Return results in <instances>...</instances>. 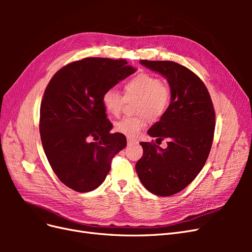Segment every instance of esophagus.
Wrapping results in <instances>:
<instances>
[{"mask_svg": "<svg viewBox=\"0 0 252 252\" xmlns=\"http://www.w3.org/2000/svg\"><path fill=\"white\" fill-rule=\"evenodd\" d=\"M136 143H138V140H136V139L130 138V136H128V138H127V144L128 145H133V144H136Z\"/></svg>", "mask_w": 252, "mask_h": 252, "instance_id": "esophagus-1", "label": "esophagus"}]
</instances>
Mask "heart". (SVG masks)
Returning <instances> with one entry per match:
<instances>
[{
	"mask_svg": "<svg viewBox=\"0 0 252 252\" xmlns=\"http://www.w3.org/2000/svg\"><path fill=\"white\" fill-rule=\"evenodd\" d=\"M138 98L134 118H124L114 124V129L127 136L138 135L147 126L148 119L152 122L164 117L171 103V89L167 83L156 75L141 73L124 84V96L116 89L110 88L102 95L105 110L118 117L123 110L125 101Z\"/></svg>",
	"mask_w": 252,
	"mask_h": 252,
	"instance_id": "obj_1",
	"label": "heart"
}]
</instances>
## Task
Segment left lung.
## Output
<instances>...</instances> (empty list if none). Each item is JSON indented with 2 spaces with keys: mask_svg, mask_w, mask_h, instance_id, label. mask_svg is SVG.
<instances>
[{
  "mask_svg": "<svg viewBox=\"0 0 252 252\" xmlns=\"http://www.w3.org/2000/svg\"><path fill=\"white\" fill-rule=\"evenodd\" d=\"M141 64L167 79L171 103L164 117L148 130L157 143L166 139L167 148L154 141L141 142L143 157L135 170L148 191L168 196L186 188L207 161L216 112L205 84L187 67L171 61L141 60Z\"/></svg>",
  "mask_w": 252,
  "mask_h": 252,
  "instance_id": "obj_1",
  "label": "left lung"
}]
</instances>
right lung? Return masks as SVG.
<instances>
[{"instance_id":"right-lung-1","label":"right lung","mask_w":252,"mask_h":252,"mask_svg":"<svg viewBox=\"0 0 252 252\" xmlns=\"http://www.w3.org/2000/svg\"><path fill=\"white\" fill-rule=\"evenodd\" d=\"M134 71L126 60L85 58L61 68L45 89L40 109L43 148L59 180L74 191L100 186L113 157L126 147L124 134L110 132L102 95Z\"/></svg>"}]
</instances>
